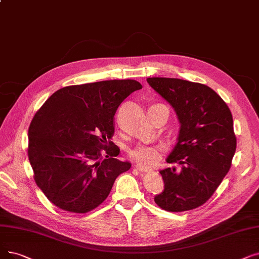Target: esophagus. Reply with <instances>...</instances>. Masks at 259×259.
<instances>
[{"label": "esophagus", "mask_w": 259, "mask_h": 259, "mask_svg": "<svg viewBox=\"0 0 259 259\" xmlns=\"http://www.w3.org/2000/svg\"><path fill=\"white\" fill-rule=\"evenodd\" d=\"M136 168H137V169H138L140 172H149V171L151 170L149 167L145 166V165H143V164H141V163L137 164V165H136Z\"/></svg>", "instance_id": "34e87169"}]
</instances>
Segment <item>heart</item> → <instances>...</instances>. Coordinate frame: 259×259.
I'll use <instances>...</instances> for the list:
<instances>
[{
	"label": "heart",
	"mask_w": 259,
	"mask_h": 259,
	"mask_svg": "<svg viewBox=\"0 0 259 259\" xmlns=\"http://www.w3.org/2000/svg\"><path fill=\"white\" fill-rule=\"evenodd\" d=\"M163 151L164 146L162 144L141 143L130 150V156L141 164L152 165L160 160Z\"/></svg>",
	"instance_id": "heart-1"
}]
</instances>
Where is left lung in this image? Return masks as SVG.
Listing matches in <instances>:
<instances>
[{
	"mask_svg": "<svg viewBox=\"0 0 259 259\" xmlns=\"http://www.w3.org/2000/svg\"><path fill=\"white\" fill-rule=\"evenodd\" d=\"M148 83L174 108L179 117L178 142L166 159L181 170L166 168L163 193L154 202L167 211L203 205L229 172L237 140L226 102L209 87L178 78L151 77Z\"/></svg>",
	"mask_w": 259,
	"mask_h": 259,
	"instance_id": "8db88e82",
	"label": "left lung"
}]
</instances>
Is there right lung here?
I'll list each match as a JSON object with an SVG mask.
<instances>
[{
	"label": "right lung",
	"mask_w": 259,
	"mask_h": 259,
	"mask_svg": "<svg viewBox=\"0 0 259 259\" xmlns=\"http://www.w3.org/2000/svg\"><path fill=\"white\" fill-rule=\"evenodd\" d=\"M142 89L133 79L67 85L36 112L27 154L36 184L54 205L75 213L98 207L116 178L130 169L111 142L118 106Z\"/></svg>",
	"instance_id": "1"
}]
</instances>
